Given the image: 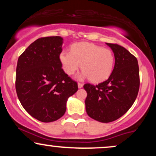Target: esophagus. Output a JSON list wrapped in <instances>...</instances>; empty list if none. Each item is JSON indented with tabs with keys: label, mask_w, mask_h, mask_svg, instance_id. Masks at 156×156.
<instances>
[{
	"label": "esophagus",
	"mask_w": 156,
	"mask_h": 156,
	"mask_svg": "<svg viewBox=\"0 0 156 156\" xmlns=\"http://www.w3.org/2000/svg\"><path fill=\"white\" fill-rule=\"evenodd\" d=\"M83 83H78V88H82V87H83Z\"/></svg>",
	"instance_id": "esophagus-1"
}]
</instances>
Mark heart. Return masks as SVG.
Instances as JSON below:
<instances>
[{
	"label": "heart",
	"instance_id": "obj_1",
	"mask_svg": "<svg viewBox=\"0 0 156 156\" xmlns=\"http://www.w3.org/2000/svg\"><path fill=\"white\" fill-rule=\"evenodd\" d=\"M59 59L67 75L74 74L81 64L83 72L80 78H89L95 83L107 79L115 63V56L112 50L85 42L73 44L70 51L63 50L60 53Z\"/></svg>",
	"mask_w": 156,
	"mask_h": 156
}]
</instances>
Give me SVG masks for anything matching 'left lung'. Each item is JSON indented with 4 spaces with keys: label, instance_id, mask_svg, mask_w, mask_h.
I'll return each mask as SVG.
<instances>
[{
    "label": "left lung",
    "instance_id": "8db88e82",
    "mask_svg": "<svg viewBox=\"0 0 156 156\" xmlns=\"http://www.w3.org/2000/svg\"><path fill=\"white\" fill-rule=\"evenodd\" d=\"M106 44L115 56L112 73L98 85L83 86L87 114L101 122H110L124 115L136 99L140 84L137 58L119 44Z\"/></svg>",
    "mask_w": 156,
    "mask_h": 156
}]
</instances>
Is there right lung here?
Masks as SVG:
<instances>
[{"label": "right lung", "mask_w": 156, "mask_h": 156, "mask_svg": "<svg viewBox=\"0 0 156 156\" xmlns=\"http://www.w3.org/2000/svg\"><path fill=\"white\" fill-rule=\"evenodd\" d=\"M63 39L42 37L20 55L15 88L21 105L31 117L43 122L58 119L67 99L78 91L77 82L62 69L59 59Z\"/></svg>", "instance_id": "add662e5"}]
</instances>
